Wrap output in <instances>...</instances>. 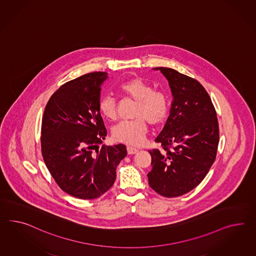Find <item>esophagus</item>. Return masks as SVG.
Instances as JSON below:
<instances>
[{
  "label": "esophagus",
  "instance_id": "obj_1",
  "mask_svg": "<svg viewBox=\"0 0 256 256\" xmlns=\"http://www.w3.org/2000/svg\"><path fill=\"white\" fill-rule=\"evenodd\" d=\"M127 152H128V154H136V153H138V150L136 148L128 146H127Z\"/></svg>",
  "mask_w": 256,
  "mask_h": 256
}]
</instances>
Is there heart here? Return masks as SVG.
<instances>
[{
    "label": "heart",
    "mask_w": 256,
    "mask_h": 256,
    "mask_svg": "<svg viewBox=\"0 0 256 256\" xmlns=\"http://www.w3.org/2000/svg\"><path fill=\"white\" fill-rule=\"evenodd\" d=\"M118 92L125 98L136 101L134 110L136 118L122 122L112 130V136L118 142L131 146L142 144L148 132V122L158 125L164 122L169 112V99L165 92L154 88L140 78H132L122 84ZM98 110L104 118L115 120L118 108L115 99L105 96L99 100Z\"/></svg>",
    "instance_id": "1"
}]
</instances>
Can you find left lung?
<instances>
[{"label":"left lung","mask_w":256,"mask_h":256,"mask_svg":"<svg viewBox=\"0 0 256 256\" xmlns=\"http://www.w3.org/2000/svg\"><path fill=\"white\" fill-rule=\"evenodd\" d=\"M169 82L170 115L155 141L162 151H150L151 188L164 197L182 196L195 188L216 158L219 126L210 96L197 80L169 68H155Z\"/></svg>","instance_id":"obj_1"}]
</instances>
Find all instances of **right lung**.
<instances>
[{"instance_id": "1", "label": "right lung", "mask_w": 256, "mask_h": 256, "mask_svg": "<svg viewBox=\"0 0 256 256\" xmlns=\"http://www.w3.org/2000/svg\"><path fill=\"white\" fill-rule=\"evenodd\" d=\"M106 78L108 73L98 72L68 82L48 100L42 120L40 148L47 169L61 190L82 200L110 190L127 155L124 144L98 150L106 136L98 110Z\"/></svg>"}]
</instances>
